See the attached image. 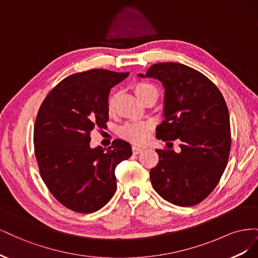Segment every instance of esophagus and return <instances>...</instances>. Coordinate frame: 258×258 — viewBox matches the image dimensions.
Instances as JSON below:
<instances>
[{
	"instance_id": "34e87169",
	"label": "esophagus",
	"mask_w": 258,
	"mask_h": 258,
	"mask_svg": "<svg viewBox=\"0 0 258 258\" xmlns=\"http://www.w3.org/2000/svg\"><path fill=\"white\" fill-rule=\"evenodd\" d=\"M142 152H143V148L138 147V146H132V153H134V155H138Z\"/></svg>"
}]
</instances>
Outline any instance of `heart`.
Masks as SVG:
<instances>
[{
	"label": "heart",
	"instance_id": "b5f03b06",
	"mask_svg": "<svg viewBox=\"0 0 258 258\" xmlns=\"http://www.w3.org/2000/svg\"><path fill=\"white\" fill-rule=\"evenodd\" d=\"M134 90L136 95L140 100H143L148 93L156 90L153 85L147 84L144 82L137 83L134 86ZM116 110V95H112L108 98L107 101V112L113 114ZM153 130V124L150 122H143V121H136L126 124L122 127L120 134L123 139L128 140L129 142L135 144H143L145 143L148 138H150L151 131Z\"/></svg>",
	"mask_w": 258,
	"mask_h": 258
}]
</instances>
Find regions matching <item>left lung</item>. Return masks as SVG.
<instances>
[{
	"label": "left lung",
	"mask_w": 258,
	"mask_h": 258,
	"mask_svg": "<svg viewBox=\"0 0 258 258\" xmlns=\"http://www.w3.org/2000/svg\"><path fill=\"white\" fill-rule=\"evenodd\" d=\"M139 76L162 83L165 120L156 138L171 147L177 139L181 148L156 150L159 161L150 172L154 189L173 205H198L215 188L228 162L231 136L225 99L207 76L175 62L156 63Z\"/></svg>",
	"instance_id": "left-lung-1"
}]
</instances>
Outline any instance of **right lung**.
<instances>
[{
    "mask_svg": "<svg viewBox=\"0 0 258 258\" xmlns=\"http://www.w3.org/2000/svg\"><path fill=\"white\" fill-rule=\"evenodd\" d=\"M129 75L104 69L72 74L45 98L34 123V152L40 174L66 208L92 213L116 191L115 168L132 155L123 140L105 150L90 147L91 132L105 128L111 89Z\"/></svg>",
    "mask_w": 258,
    "mask_h": 258,
    "instance_id": "add662e5",
    "label": "right lung"
}]
</instances>
